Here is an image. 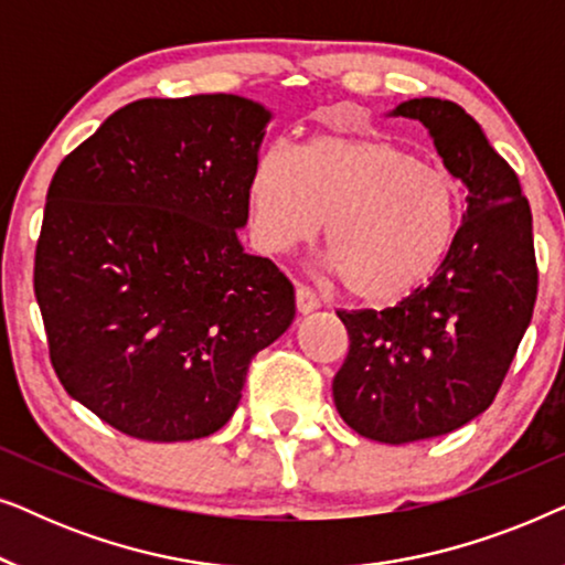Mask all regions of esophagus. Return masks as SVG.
<instances>
[{
    "mask_svg": "<svg viewBox=\"0 0 565 565\" xmlns=\"http://www.w3.org/2000/svg\"><path fill=\"white\" fill-rule=\"evenodd\" d=\"M319 306H321V300L316 298V292L311 288H306V285H296V308H298V313H311Z\"/></svg>",
    "mask_w": 565,
    "mask_h": 565,
    "instance_id": "34e87169",
    "label": "esophagus"
}]
</instances>
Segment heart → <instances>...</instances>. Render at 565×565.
<instances>
[{"mask_svg":"<svg viewBox=\"0 0 565 565\" xmlns=\"http://www.w3.org/2000/svg\"><path fill=\"white\" fill-rule=\"evenodd\" d=\"M246 198L254 238L267 252L311 242L329 221L327 249L344 292L375 308L435 280L462 223L458 182L373 134H321L296 153L267 146Z\"/></svg>","mask_w":565,"mask_h":565,"instance_id":"heart-1","label":"heart"}]
</instances>
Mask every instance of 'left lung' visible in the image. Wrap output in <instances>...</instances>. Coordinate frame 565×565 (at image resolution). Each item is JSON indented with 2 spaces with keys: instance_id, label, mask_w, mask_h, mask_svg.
<instances>
[{
  "instance_id": "1",
  "label": "left lung",
  "mask_w": 565,
  "mask_h": 565,
  "mask_svg": "<svg viewBox=\"0 0 565 565\" xmlns=\"http://www.w3.org/2000/svg\"><path fill=\"white\" fill-rule=\"evenodd\" d=\"M468 188L458 244L435 280L385 311H339L350 352L331 383L342 419L385 445L447 435L493 404L537 298L532 213L514 169L460 105L401 103Z\"/></svg>"
}]
</instances>
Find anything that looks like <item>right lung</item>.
I'll use <instances>...</instances> for the list:
<instances>
[{
  "mask_svg": "<svg viewBox=\"0 0 565 565\" xmlns=\"http://www.w3.org/2000/svg\"><path fill=\"white\" fill-rule=\"evenodd\" d=\"M269 118L238 95L136 99L53 174L33 280L51 365L122 435L218 431L296 319L288 277L236 236Z\"/></svg>",
  "mask_w": 565,
  "mask_h": 565,
  "instance_id": "obj_1",
  "label": "right lung"
}]
</instances>
